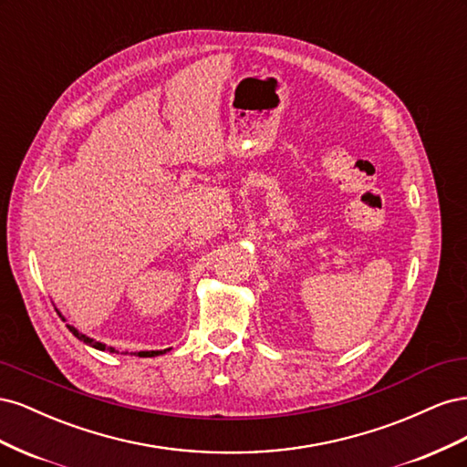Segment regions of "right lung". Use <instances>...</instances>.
<instances>
[{
    "mask_svg": "<svg viewBox=\"0 0 467 467\" xmlns=\"http://www.w3.org/2000/svg\"><path fill=\"white\" fill-rule=\"evenodd\" d=\"M67 329L72 331L79 341H83L86 345H89V347H95V348H99V350H110V352H117L115 348L112 347H107V345H103V343H97V341H93V338H89V337H86V335H81V333H78V329L76 327H72V325H67ZM161 350H140L138 352V357H155V355H160ZM165 352V350H163Z\"/></svg>",
    "mask_w": 467,
    "mask_h": 467,
    "instance_id": "1",
    "label": "right lung"
}]
</instances>
